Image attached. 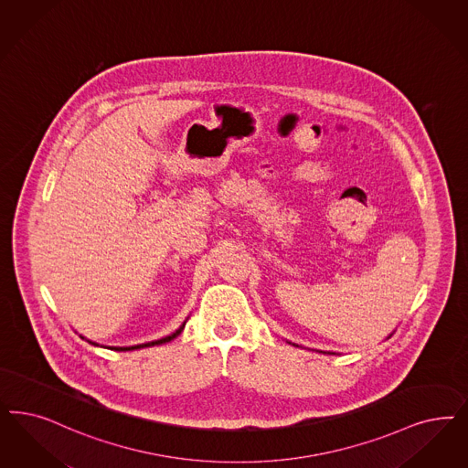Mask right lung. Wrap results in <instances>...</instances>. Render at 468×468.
Here are the masks:
<instances>
[{"mask_svg": "<svg viewBox=\"0 0 468 468\" xmlns=\"http://www.w3.org/2000/svg\"><path fill=\"white\" fill-rule=\"evenodd\" d=\"M185 323H183V324L177 328L175 334H171V335H167V337H164V339L154 340V342H146V344H140V346H131V347H112V349H115V351H133V349L152 347V346H161V344H165V342H171V340L176 339L177 335L183 332V328H185ZM82 339H84V337H82ZM91 344H95V342H91ZM95 346H97V344H95Z\"/></svg>", "mask_w": 468, "mask_h": 468, "instance_id": "right-lung-1", "label": "right lung"}]
</instances>
